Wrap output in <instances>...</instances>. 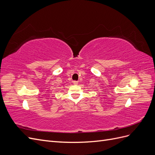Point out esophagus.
<instances>
[{
  "label": "esophagus",
  "instance_id": "1",
  "mask_svg": "<svg viewBox=\"0 0 155 155\" xmlns=\"http://www.w3.org/2000/svg\"><path fill=\"white\" fill-rule=\"evenodd\" d=\"M73 84H74V85H77L78 84V82L77 81H73Z\"/></svg>",
  "mask_w": 155,
  "mask_h": 155
}]
</instances>
